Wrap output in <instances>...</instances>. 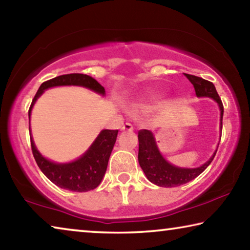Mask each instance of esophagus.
<instances>
[{
  "mask_svg": "<svg viewBox=\"0 0 250 250\" xmlns=\"http://www.w3.org/2000/svg\"><path fill=\"white\" fill-rule=\"evenodd\" d=\"M122 129L123 130H128V132H132V130L134 129V127H133V125L130 124V123H126V124L123 125Z\"/></svg>",
  "mask_w": 250,
  "mask_h": 250,
  "instance_id": "obj_1",
  "label": "esophagus"
}]
</instances>
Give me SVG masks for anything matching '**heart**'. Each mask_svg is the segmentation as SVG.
<instances>
[{
  "label": "heart",
  "mask_w": 250,
  "mask_h": 250,
  "mask_svg": "<svg viewBox=\"0 0 250 250\" xmlns=\"http://www.w3.org/2000/svg\"><path fill=\"white\" fill-rule=\"evenodd\" d=\"M156 103H157L156 98H153V100L148 101V103H140L136 106V108L138 110H149V109H152L155 105H156Z\"/></svg>",
  "instance_id": "1"
}]
</instances>
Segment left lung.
<instances>
[{"instance_id":"8db88e82","label":"left lung","mask_w":250,"mask_h":250,"mask_svg":"<svg viewBox=\"0 0 250 250\" xmlns=\"http://www.w3.org/2000/svg\"><path fill=\"white\" fill-rule=\"evenodd\" d=\"M185 76L193 84L196 95L199 97H211L212 100L217 102L220 108V125L223 128L224 105L217 91H216L215 85L209 81L202 79V77L190 74H185ZM138 142H140V144H138V163H140L142 169L144 170L148 181L161 187H176L193 181L207 168L208 165L214 159L216 152H217L216 150L209 161L206 162L203 166L197 167V168H179V167L170 165L162 156L156 146V143H155L153 133L150 130H138Z\"/></svg>"}]
</instances>
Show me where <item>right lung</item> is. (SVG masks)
Listing matches in <instances>:
<instances>
[{"label":"right lung","instance_id":"add662e5","mask_svg":"<svg viewBox=\"0 0 250 250\" xmlns=\"http://www.w3.org/2000/svg\"><path fill=\"white\" fill-rule=\"evenodd\" d=\"M61 85H80L87 87L94 92L105 94V88L93 77L73 73L54 77V79L44 82L36 92L32 104L28 109V116L31 115L33 105L38 97L44 92V89ZM118 129H104L89 147V149L77 161L68 164H55L47 161L39 153L31 137V147L35 162L43 171V174L54 183L56 186L72 191H88L100 185L103 176L107 168L108 159L112 153L114 144L116 142Z\"/></svg>","mask_w":250,"mask_h":250}]
</instances>
